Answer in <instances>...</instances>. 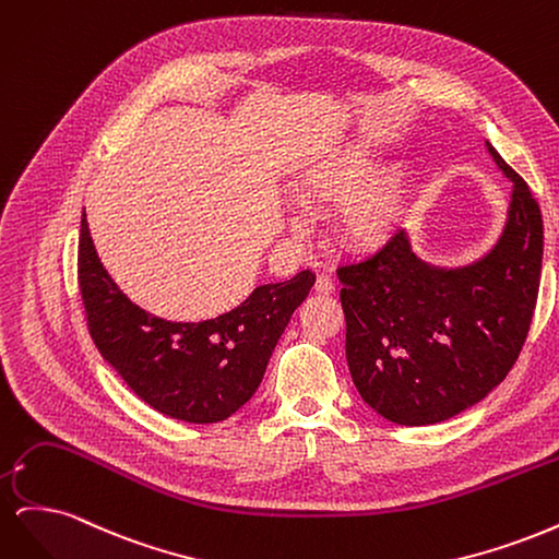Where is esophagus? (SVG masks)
Wrapping results in <instances>:
<instances>
[{
  "label": "esophagus",
  "instance_id": "34e87169",
  "mask_svg": "<svg viewBox=\"0 0 559 559\" xmlns=\"http://www.w3.org/2000/svg\"><path fill=\"white\" fill-rule=\"evenodd\" d=\"M314 289H317V294H333V289H335V284H333V280H331L329 275H317V282H314Z\"/></svg>",
  "mask_w": 559,
  "mask_h": 559
}]
</instances>
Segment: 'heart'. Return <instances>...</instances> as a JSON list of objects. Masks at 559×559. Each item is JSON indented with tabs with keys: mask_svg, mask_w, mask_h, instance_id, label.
<instances>
[{
	"mask_svg": "<svg viewBox=\"0 0 559 559\" xmlns=\"http://www.w3.org/2000/svg\"><path fill=\"white\" fill-rule=\"evenodd\" d=\"M366 165L364 151L349 146L310 165L296 183L298 205L310 212H324L346 202L335 218V238L354 253L382 249L394 238L403 216L401 177L380 173L359 187Z\"/></svg>",
	"mask_w": 559,
	"mask_h": 559,
	"instance_id": "heart-1",
	"label": "heart"
}]
</instances>
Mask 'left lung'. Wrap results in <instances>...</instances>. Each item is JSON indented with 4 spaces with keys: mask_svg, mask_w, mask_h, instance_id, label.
Wrapping results in <instances>:
<instances>
[{
    "mask_svg": "<svg viewBox=\"0 0 559 559\" xmlns=\"http://www.w3.org/2000/svg\"><path fill=\"white\" fill-rule=\"evenodd\" d=\"M485 144L515 183L489 253L464 267H436L399 230L370 259L337 267L354 386L394 425H436L483 401L509 376L530 333L544 218L527 181Z\"/></svg>",
    "mask_w": 559,
    "mask_h": 559,
    "instance_id": "1",
    "label": "left lung"
}]
</instances>
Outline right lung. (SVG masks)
Returning <instances> with one entry per match:
<instances>
[{
  "instance_id": "obj_1",
  "label": "right lung",
  "mask_w": 559,
  "mask_h": 559,
  "mask_svg": "<svg viewBox=\"0 0 559 559\" xmlns=\"http://www.w3.org/2000/svg\"><path fill=\"white\" fill-rule=\"evenodd\" d=\"M314 275L257 286L238 308L207 321L148 314L118 289L99 261L86 212L79 238V289L103 359L151 408L191 425L230 417L257 392L280 335Z\"/></svg>"
}]
</instances>
